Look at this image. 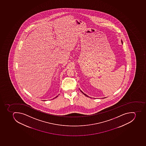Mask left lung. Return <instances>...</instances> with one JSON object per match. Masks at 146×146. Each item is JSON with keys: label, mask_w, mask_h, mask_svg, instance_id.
<instances>
[{"label": "left lung", "mask_w": 146, "mask_h": 146, "mask_svg": "<svg viewBox=\"0 0 146 146\" xmlns=\"http://www.w3.org/2000/svg\"><path fill=\"white\" fill-rule=\"evenodd\" d=\"M121 43H123V42H122V40H121ZM80 91H81V92H82V93H83V94L84 95H85V96H86V97H89L88 96H87V95L86 94H85V93H84V92H82V91H81V90H80Z\"/></svg>", "instance_id": "8db88e82"}]
</instances>
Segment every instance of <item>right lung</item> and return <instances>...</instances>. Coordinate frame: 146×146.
I'll use <instances>...</instances> for the list:
<instances>
[{"label":"right lung","mask_w":146,"mask_h":146,"mask_svg":"<svg viewBox=\"0 0 146 146\" xmlns=\"http://www.w3.org/2000/svg\"><path fill=\"white\" fill-rule=\"evenodd\" d=\"M58 96H57L56 97H55V98H56ZM54 98H53V99H54Z\"/></svg>","instance_id":"add662e5"}]
</instances>
